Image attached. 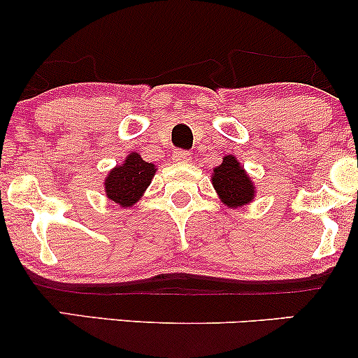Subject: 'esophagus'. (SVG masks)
Instances as JSON below:
<instances>
[{
	"instance_id": "1",
	"label": "esophagus",
	"mask_w": 358,
	"mask_h": 358,
	"mask_svg": "<svg viewBox=\"0 0 358 358\" xmlns=\"http://www.w3.org/2000/svg\"><path fill=\"white\" fill-rule=\"evenodd\" d=\"M173 159H175V162H188V159H190V151L175 150L173 151Z\"/></svg>"
}]
</instances>
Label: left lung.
Wrapping results in <instances>:
<instances>
[{"mask_svg":"<svg viewBox=\"0 0 358 358\" xmlns=\"http://www.w3.org/2000/svg\"><path fill=\"white\" fill-rule=\"evenodd\" d=\"M212 183L227 207H239L254 199V185L244 168L234 156H225L220 166L213 170Z\"/></svg>","mask_w":358,"mask_h":358,"instance_id":"obj_1","label":"left lung"}]
</instances>
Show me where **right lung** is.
I'll use <instances>...</instances> for the list:
<instances>
[{
    "instance_id": "right-lung-1",
    "label": "right lung",
    "mask_w": 358,
    "mask_h": 358,
    "mask_svg": "<svg viewBox=\"0 0 358 358\" xmlns=\"http://www.w3.org/2000/svg\"><path fill=\"white\" fill-rule=\"evenodd\" d=\"M155 175L153 163H146L138 153H131L124 165L116 166L106 178V195L121 207H133Z\"/></svg>"
}]
</instances>
